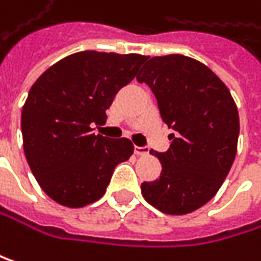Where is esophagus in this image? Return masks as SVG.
I'll return each mask as SVG.
<instances>
[{"label":"esophagus","instance_id":"1","mask_svg":"<svg viewBox=\"0 0 261 261\" xmlns=\"http://www.w3.org/2000/svg\"><path fill=\"white\" fill-rule=\"evenodd\" d=\"M135 153L138 156H147L150 153V148L148 147H135Z\"/></svg>","mask_w":261,"mask_h":261}]
</instances>
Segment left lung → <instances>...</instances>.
<instances>
[{
	"label": "left lung",
	"mask_w": 261,
	"mask_h": 261,
	"mask_svg": "<svg viewBox=\"0 0 261 261\" xmlns=\"http://www.w3.org/2000/svg\"><path fill=\"white\" fill-rule=\"evenodd\" d=\"M158 99L162 120L173 128L170 150L154 153L161 177L141 185L145 200L171 216L208 203L225 182L237 153V105L220 77L205 64L184 56H154L138 74Z\"/></svg>",
	"instance_id": "1"
}]
</instances>
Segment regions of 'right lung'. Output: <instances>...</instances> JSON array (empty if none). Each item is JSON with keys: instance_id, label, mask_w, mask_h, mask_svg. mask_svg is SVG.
<instances>
[{"instance_id": "add662e5", "label": "right lung", "mask_w": 261, "mask_h": 261, "mask_svg": "<svg viewBox=\"0 0 261 261\" xmlns=\"http://www.w3.org/2000/svg\"><path fill=\"white\" fill-rule=\"evenodd\" d=\"M147 56L77 51L47 68L32 85L21 113L27 164L56 203L82 208L99 200L117 164L133 154L132 141L94 135L116 93Z\"/></svg>"}]
</instances>
